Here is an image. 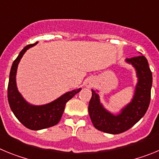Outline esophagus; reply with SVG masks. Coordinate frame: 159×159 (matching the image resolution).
Instances as JSON below:
<instances>
[{
	"label": "esophagus",
	"mask_w": 159,
	"mask_h": 159,
	"mask_svg": "<svg viewBox=\"0 0 159 159\" xmlns=\"http://www.w3.org/2000/svg\"><path fill=\"white\" fill-rule=\"evenodd\" d=\"M94 84H95V80L93 78H92V77L88 78L85 80V82H84V85L88 88H92L94 86Z\"/></svg>",
	"instance_id": "1"
}]
</instances>
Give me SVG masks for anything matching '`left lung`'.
Listing matches in <instances>:
<instances>
[{
	"label": "left lung",
	"mask_w": 159,
	"mask_h": 159,
	"mask_svg": "<svg viewBox=\"0 0 159 159\" xmlns=\"http://www.w3.org/2000/svg\"><path fill=\"white\" fill-rule=\"evenodd\" d=\"M136 71L138 82L131 101L117 115L108 111L101 103L97 92L92 90V99L88 105V112L94 127L108 134H120L131 128L143 117L151 101L152 73L147 60L143 55L126 59Z\"/></svg>",
	"instance_id": "obj_1"
}]
</instances>
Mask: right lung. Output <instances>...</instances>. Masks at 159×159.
Wrapping results in <instances>:
<instances>
[{
  "instance_id": "1",
  "label": "right lung",
  "mask_w": 159,
  "mask_h": 159,
  "mask_svg": "<svg viewBox=\"0 0 159 159\" xmlns=\"http://www.w3.org/2000/svg\"><path fill=\"white\" fill-rule=\"evenodd\" d=\"M37 43L29 44L22 49L12 63L8 85V100L14 116L27 128L33 130H42L57 125L64 113L65 105L81 88L67 92L52 102L43 105H32L25 100L16 87V75L20 59L25 52Z\"/></svg>"
}]
</instances>
